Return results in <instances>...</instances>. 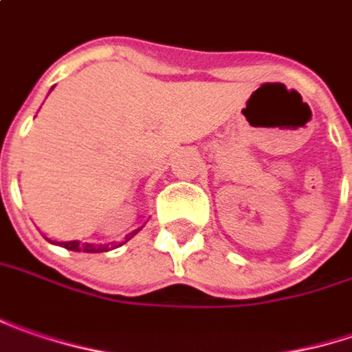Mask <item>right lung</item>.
<instances>
[{"label":"right lung","mask_w":352,"mask_h":352,"mask_svg":"<svg viewBox=\"0 0 352 352\" xmlns=\"http://www.w3.org/2000/svg\"><path fill=\"white\" fill-rule=\"evenodd\" d=\"M142 228H138V230H132L131 234H126L122 241H118V243H80L79 239H73V241H57V245H61L65 250H71V252H85V254H102V252H111V250H115L118 245H122V243H126L129 239L136 236L138 232H140ZM55 243V241H53Z\"/></svg>","instance_id":"obj_1"}]
</instances>
